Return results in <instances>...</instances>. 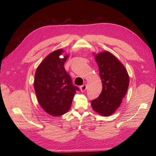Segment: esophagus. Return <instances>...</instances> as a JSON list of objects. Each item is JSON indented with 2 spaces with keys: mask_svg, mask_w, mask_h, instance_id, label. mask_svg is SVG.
<instances>
[{
  "mask_svg": "<svg viewBox=\"0 0 156 156\" xmlns=\"http://www.w3.org/2000/svg\"><path fill=\"white\" fill-rule=\"evenodd\" d=\"M86 88H87L86 85V84H83L82 86H80V90H81V92H84L86 90Z\"/></svg>",
  "mask_w": 156,
  "mask_h": 156,
  "instance_id": "esophagus-1",
  "label": "esophagus"
}]
</instances>
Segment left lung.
<instances>
[{"label": "left lung", "instance_id": "8db88e82", "mask_svg": "<svg viewBox=\"0 0 156 156\" xmlns=\"http://www.w3.org/2000/svg\"><path fill=\"white\" fill-rule=\"evenodd\" d=\"M95 55L102 90L99 96L91 101V106L100 115L109 116L120 105L127 92L129 76L123 65L112 54L104 51Z\"/></svg>", "mask_w": 156, "mask_h": 156}]
</instances>
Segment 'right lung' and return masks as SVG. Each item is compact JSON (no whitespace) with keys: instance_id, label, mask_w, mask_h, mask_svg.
<instances>
[{"instance_id":"add662e5","label":"right lung","mask_w":156,"mask_h":156,"mask_svg":"<svg viewBox=\"0 0 156 156\" xmlns=\"http://www.w3.org/2000/svg\"><path fill=\"white\" fill-rule=\"evenodd\" d=\"M63 52V49L56 50L44 58L36 69L34 81L39 104L45 112L54 117L68 112L76 91L79 90L64 67L69 55L59 57Z\"/></svg>"}]
</instances>
